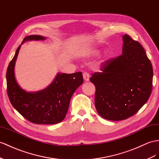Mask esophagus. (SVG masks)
I'll list each match as a JSON object with an SVG mask.
<instances>
[{
	"label": "esophagus",
	"instance_id": "34e87169",
	"mask_svg": "<svg viewBox=\"0 0 159 159\" xmlns=\"http://www.w3.org/2000/svg\"><path fill=\"white\" fill-rule=\"evenodd\" d=\"M83 79L85 81H89V73L85 72L83 73Z\"/></svg>",
	"mask_w": 159,
	"mask_h": 159
}]
</instances>
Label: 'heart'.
<instances>
[{"label":"heart","mask_w":159,"mask_h":159,"mask_svg":"<svg viewBox=\"0 0 159 159\" xmlns=\"http://www.w3.org/2000/svg\"><path fill=\"white\" fill-rule=\"evenodd\" d=\"M100 50L98 49H91V48H84L83 50L80 52V55L83 56H97L99 54ZM109 56L107 55L105 56V59L109 58Z\"/></svg>","instance_id":"heart-1"}]
</instances>
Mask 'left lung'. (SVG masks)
<instances>
[{"label": "left lung", "mask_w": 159, "mask_h": 159, "mask_svg": "<svg viewBox=\"0 0 159 159\" xmlns=\"http://www.w3.org/2000/svg\"><path fill=\"white\" fill-rule=\"evenodd\" d=\"M122 54L105 61L90 80L96 91L95 105L103 118L119 121L135 114L149 99L152 88V64L141 44L128 35Z\"/></svg>", "instance_id": "left-lung-1"}]
</instances>
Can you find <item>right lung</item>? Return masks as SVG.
Masks as SVG:
<instances>
[{
    "instance_id": "right-lung-1",
    "label": "right lung",
    "mask_w": 159,
    "mask_h": 159,
    "mask_svg": "<svg viewBox=\"0 0 159 159\" xmlns=\"http://www.w3.org/2000/svg\"><path fill=\"white\" fill-rule=\"evenodd\" d=\"M46 39L41 35H29L21 44L27 41ZM21 45L7 70V93L11 103L20 114L32 123L58 124L65 118L73 93L83 83L82 72L58 73L46 89L37 92H27L19 86L15 76V65Z\"/></svg>"
}]
</instances>
